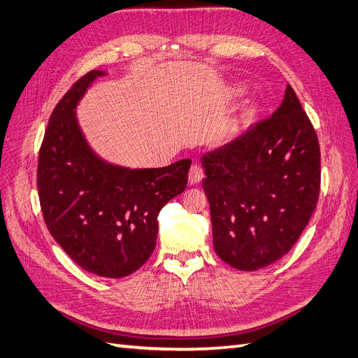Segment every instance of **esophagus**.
<instances>
[{"instance_id":"obj_1","label":"esophagus","mask_w":358,"mask_h":358,"mask_svg":"<svg viewBox=\"0 0 358 358\" xmlns=\"http://www.w3.org/2000/svg\"><path fill=\"white\" fill-rule=\"evenodd\" d=\"M204 178V171L200 166L194 164L191 166L189 169V173H188V180H189V185H197V183Z\"/></svg>"}]
</instances>
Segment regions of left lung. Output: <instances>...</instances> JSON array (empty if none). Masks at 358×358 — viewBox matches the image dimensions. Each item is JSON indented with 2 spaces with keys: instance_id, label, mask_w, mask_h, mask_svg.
Returning <instances> with one entry per match:
<instances>
[{
  "instance_id": "left-lung-1",
  "label": "left lung",
  "mask_w": 358,
  "mask_h": 358,
  "mask_svg": "<svg viewBox=\"0 0 358 358\" xmlns=\"http://www.w3.org/2000/svg\"><path fill=\"white\" fill-rule=\"evenodd\" d=\"M201 162L216 255L239 270L282 258L308 225L321 188L318 136L291 85L272 116Z\"/></svg>"
}]
</instances>
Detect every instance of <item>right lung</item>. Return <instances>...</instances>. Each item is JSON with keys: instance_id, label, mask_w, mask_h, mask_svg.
<instances>
[{"instance_id": "obj_1", "label": "right lung", "mask_w": 358, "mask_h": 358, "mask_svg": "<svg viewBox=\"0 0 358 358\" xmlns=\"http://www.w3.org/2000/svg\"><path fill=\"white\" fill-rule=\"evenodd\" d=\"M103 74H83L53 109L38 152L37 188L53 239L86 272L116 279L134 273L152 255L157 216L185 191L191 159L129 170L96 158L76 122L74 107Z\"/></svg>"}]
</instances>
